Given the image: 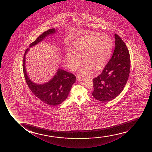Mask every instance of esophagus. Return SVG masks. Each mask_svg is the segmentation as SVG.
<instances>
[{"label": "esophagus", "instance_id": "1", "mask_svg": "<svg viewBox=\"0 0 152 152\" xmlns=\"http://www.w3.org/2000/svg\"><path fill=\"white\" fill-rule=\"evenodd\" d=\"M77 79L78 81H84V80H85L84 78H81V77H79V76H78V77H77Z\"/></svg>", "mask_w": 152, "mask_h": 152}]
</instances>
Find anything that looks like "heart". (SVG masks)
Wrapping results in <instances>:
<instances>
[{
	"label": "heart",
	"mask_w": 152,
	"mask_h": 152,
	"mask_svg": "<svg viewBox=\"0 0 152 152\" xmlns=\"http://www.w3.org/2000/svg\"><path fill=\"white\" fill-rule=\"evenodd\" d=\"M74 49L67 51L69 66L72 70L77 69L81 63L84 65L79 70L80 75H89L92 71H99L108 63L113 50V42L109 36L96 35L81 36L73 42Z\"/></svg>",
	"instance_id": "b5f03b06"
}]
</instances>
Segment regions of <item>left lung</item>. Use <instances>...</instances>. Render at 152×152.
<instances>
[{"instance_id":"obj_1","label":"left lung","mask_w":152,"mask_h":152,"mask_svg":"<svg viewBox=\"0 0 152 152\" xmlns=\"http://www.w3.org/2000/svg\"><path fill=\"white\" fill-rule=\"evenodd\" d=\"M115 48L112 58L102 73L93 79L92 95L101 102H108L122 92L129 78L130 58L127 46L117 34H115Z\"/></svg>"}]
</instances>
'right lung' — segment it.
<instances>
[{
  "instance_id": "add662e5",
  "label": "right lung",
  "mask_w": 152,
  "mask_h": 152,
  "mask_svg": "<svg viewBox=\"0 0 152 152\" xmlns=\"http://www.w3.org/2000/svg\"><path fill=\"white\" fill-rule=\"evenodd\" d=\"M56 31L54 28L45 31L29 45V47L35 46L47 36L53 34ZM29 48L25 50L23 57V71L29 89L36 97L46 104L56 106L62 103L66 99L73 83H75L76 76L72 73L58 69L56 74L48 83L42 85L34 83L27 76L25 69V56Z\"/></svg>"
}]
</instances>
